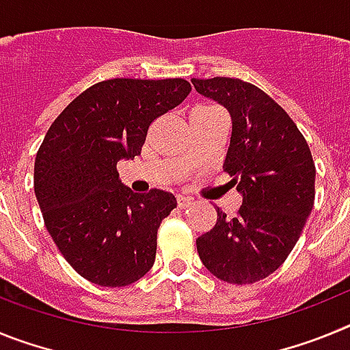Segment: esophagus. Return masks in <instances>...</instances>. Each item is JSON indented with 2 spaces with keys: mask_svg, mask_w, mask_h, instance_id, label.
<instances>
[{
  "mask_svg": "<svg viewBox=\"0 0 350 350\" xmlns=\"http://www.w3.org/2000/svg\"><path fill=\"white\" fill-rule=\"evenodd\" d=\"M191 200L189 198H185V196H177V206L178 208H187V206L191 205Z\"/></svg>",
  "mask_w": 350,
  "mask_h": 350,
  "instance_id": "34e87169",
  "label": "esophagus"
}]
</instances>
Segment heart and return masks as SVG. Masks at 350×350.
<instances>
[{
	"mask_svg": "<svg viewBox=\"0 0 350 350\" xmlns=\"http://www.w3.org/2000/svg\"><path fill=\"white\" fill-rule=\"evenodd\" d=\"M206 108H210V107H198V108H194V110H206Z\"/></svg>",
	"mask_w": 350,
	"mask_h": 350,
	"instance_id": "obj_1",
	"label": "heart"
}]
</instances>
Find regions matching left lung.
<instances>
[{
  "mask_svg": "<svg viewBox=\"0 0 350 350\" xmlns=\"http://www.w3.org/2000/svg\"><path fill=\"white\" fill-rule=\"evenodd\" d=\"M191 82L230 112L224 170L242 194L237 217L217 208L215 226L196 240L198 254L224 282H258L286 261L312 212L310 148L286 110L252 83L228 77Z\"/></svg>",
  "mask_w": 350,
  "mask_h": 350,
  "instance_id": "8db88e82",
  "label": "left lung"
}]
</instances>
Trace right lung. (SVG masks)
Returning <instances> with one entry per match:
<instances>
[{"label":"right lung","mask_w":350,"mask_h":350,"mask_svg":"<svg viewBox=\"0 0 350 350\" xmlns=\"http://www.w3.org/2000/svg\"><path fill=\"white\" fill-rule=\"evenodd\" d=\"M191 92L184 79H112L79 94L35 159V194L52 240L89 282L122 287L154 265L157 228L175 196L133 193L117 163L142 152L148 126Z\"/></svg>","instance_id":"obj_1"}]
</instances>
